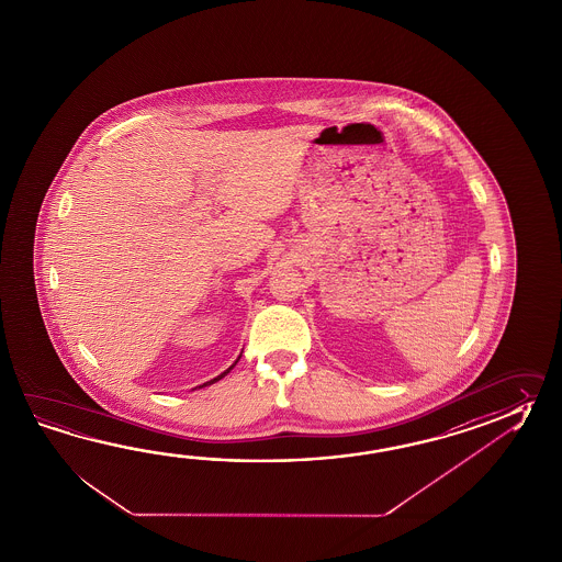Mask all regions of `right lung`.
I'll return each instance as SVG.
<instances>
[{
	"instance_id": "1",
	"label": "right lung",
	"mask_w": 562,
	"mask_h": 562,
	"mask_svg": "<svg viewBox=\"0 0 562 562\" xmlns=\"http://www.w3.org/2000/svg\"><path fill=\"white\" fill-rule=\"evenodd\" d=\"M232 369H234V364H232V367H229V369H227V371H225V373H222V374H220V376H215V379H213V381H210V385H212V383H215V381H220V379H224L225 374L229 373V371H232ZM205 385H207V383H205Z\"/></svg>"
}]
</instances>
